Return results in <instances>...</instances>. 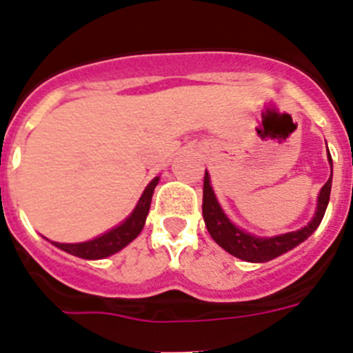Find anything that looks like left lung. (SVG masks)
Masks as SVG:
<instances>
[{"label":"left lung","mask_w":353,"mask_h":353,"mask_svg":"<svg viewBox=\"0 0 353 353\" xmlns=\"http://www.w3.org/2000/svg\"><path fill=\"white\" fill-rule=\"evenodd\" d=\"M329 162L332 164V159L329 154ZM330 185H332V174L327 180L325 185L322 187V191L318 194V205L314 217L307 223V226L301 228L297 232L283 233V235L276 236H254L251 233L244 232L236 228L232 221L228 219L226 214L223 212L221 205L217 203V198L214 194V189L210 185V176L205 171L203 180V219L207 224V230L210 233L212 239L233 256L240 258L244 261H252V263H263V261H270L274 258L281 256L290 249L297 248L301 242H304L311 233L320 226L323 215H325L327 205H329L330 198Z\"/></svg>","instance_id":"1"}]
</instances>
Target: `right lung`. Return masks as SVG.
Returning <instances> with one entry per match:
<instances>
[{
  "label": "right lung",
  "instance_id": "obj_1",
  "mask_svg": "<svg viewBox=\"0 0 353 353\" xmlns=\"http://www.w3.org/2000/svg\"><path fill=\"white\" fill-rule=\"evenodd\" d=\"M159 183V176H155L152 182L146 185L145 192L139 198L138 205L134 208L132 214L127 217L120 226L109 230L104 235L97 236V239L88 240V242H79V244H60V242H52L56 248H60L61 251L74 254L77 258H84V260H101V258H108L125 245H129L136 236L141 233L143 226H145L146 215H148L150 203H152V196H154V189Z\"/></svg>",
  "mask_w": 353,
  "mask_h": 353
}]
</instances>
